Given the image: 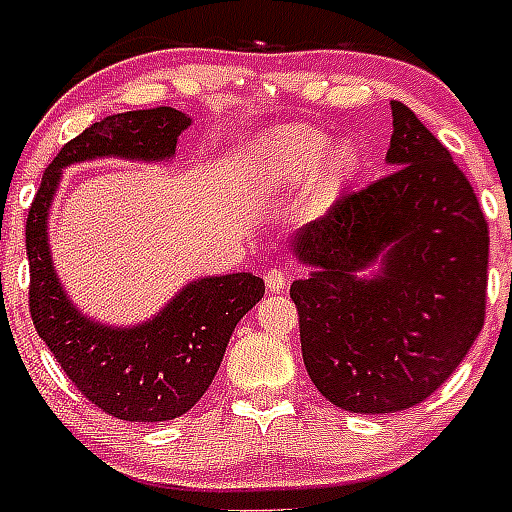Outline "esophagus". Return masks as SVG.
Here are the masks:
<instances>
[{"label":"esophagus","mask_w":512,"mask_h":512,"mask_svg":"<svg viewBox=\"0 0 512 512\" xmlns=\"http://www.w3.org/2000/svg\"><path fill=\"white\" fill-rule=\"evenodd\" d=\"M265 284L271 292H284L287 287V273L281 271V268H271V271L265 273Z\"/></svg>","instance_id":"esophagus-1"}]
</instances>
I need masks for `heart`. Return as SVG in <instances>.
I'll use <instances>...</instances> for the list:
<instances>
[{
  "instance_id": "heart-1",
  "label": "heart",
  "mask_w": 512,
  "mask_h": 512,
  "mask_svg": "<svg viewBox=\"0 0 512 512\" xmlns=\"http://www.w3.org/2000/svg\"><path fill=\"white\" fill-rule=\"evenodd\" d=\"M361 156L356 146L342 143L332 146L324 132L289 127L265 135L252 154V172L260 188H297L311 183L321 172V183L327 188H340L356 175Z\"/></svg>"
}]
</instances>
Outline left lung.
Here are the masks:
<instances>
[{"mask_svg": "<svg viewBox=\"0 0 512 512\" xmlns=\"http://www.w3.org/2000/svg\"><path fill=\"white\" fill-rule=\"evenodd\" d=\"M390 111L388 175L292 236L308 268L289 289L305 369L356 414L425 401L468 356L486 311L489 225L476 193L414 111L398 100Z\"/></svg>", "mask_w": 512, "mask_h": 512, "instance_id": "obj_1", "label": "left lung"}]
</instances>
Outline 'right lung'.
<instances>
[{
	"mask_svg": "<svg viewBox=\"0 0 512 512\" xmlns=\"http://www.w3.org/2000/svg\"><path fill=\"white\" fill-rule=\"evenodd\" d=\"M188 127L191 116L167 106L100 119L60 148L28 209V305L36 335L82 396L127 422H167L188 412L212 385L233 329L260 303L265 284L252 273L193 279L151 319L111 327L79 311L60 284L47 236L50 207L71 164L172 162Z\"/></svg>",
	"mask_w": 512,
	"mask_h": 512,
	"instance_id": "add662e5",
	"label": "right lung"
}]
</instances>
